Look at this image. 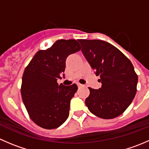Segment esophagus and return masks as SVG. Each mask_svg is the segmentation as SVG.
<instances>
[{"instance_id":"34e87169","label":"esophagus","mask_w":149,"mask_h":149,"mask_svg":"<svg viewBox=\"0 0 149 149\" xmlns=\"http://www.w3.org/2000/svg\"><path fill=\"white\" fill-rule=\"evenodd\" d=\"M77 86H78V87H79V88H80V87L83 86V85H82V84H79V83L77 84Z\"/></svg>"}]
</instances>
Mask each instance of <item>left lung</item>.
Wrapping results in <instances>:
<instances>
[{"instance_id":"1","label":"left lung","mask_w":149,"mask_h":149,"mask_svg":"<svg viewBox=\"0 0 149 149\" xmlns=\"http://www.w3.org/2000/svg\"><path fill=\"white\" fill-rule=\"evenodd\" d=\"M84 57L102 87H88L86 105L90 112L102 119H112L125 111L137 91L138 75L130 60L110 43L99 40H79Z\"/></svg>"}]
</instances>
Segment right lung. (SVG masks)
I'll return each mask as SVG.
<instances>
[{
	"mask_svg": "<svg viewBox=\"0 0 149 149\" xmlns=\"http://www.w3.org/2000/svg\"><path fill=\"white\" fill-rule=\"evenodd\" d=\"M80 49L76 40H57L48 49L39 50L25 68L22 100L31 120L42 128H57L68 118L78 86L58 85L57 80L65 70L67 57Z\"/></svg>",
	"mask_w": 149,
	"mask_h": 149,
	"instance_id": "1",
	"label": "right lung"
}]
</instances>
